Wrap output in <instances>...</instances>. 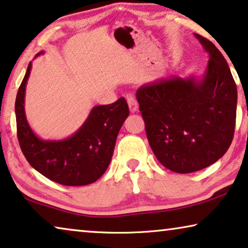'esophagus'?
Here are the masks:
<instances>
[{
    "label": "esophagus",
    "mask_w": 248,
    "mask_h": 248,
    "mask_svg": "<svg viewBox=\"0 0 248 248\" xmlns=\"http://www.w3.org/2000/svg\"><path fill=\"white\" fill-rule=\"evenodd\" d=\"M127 104H128V106H130V109L132 113H134L139 109V103L133 95H130L127 97Z\"/></svg>",
    "instance_id": "1"
}]
</instances>
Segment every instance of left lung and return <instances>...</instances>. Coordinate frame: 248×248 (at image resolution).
<instances>
[{"label": "left lung", "mask_w": 248, "mask_h": 248, "mask_svg": "<svg viewBox=\"0 0 248 248\" xmlns=\"http://www.w3.org/2000/svg\"><path fill=\"white\" fill-rule=\"evenodd\" d=\"M209 56L200 76H170L136 92L151 149L162 166L191 173L219 160L232 141L237 88L213 42L193 33Z\"/></svg>", "instance_id": "1"}]
</instances>
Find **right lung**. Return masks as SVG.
I'll return each instance as SVG.
<instances>
[{"mask_svg": "<svg viewBox=\"0 0 248 248\" xmlns=\"http://www.w3.org/2000/svg\"><path fill=\"white\" fill-rule=\"evenodd\" d=\"M40 51L37 56L44 55ZM32 62L17 91L16 117L21 150L39 173L63 186H86L102 177L112 160L116 139L130 110L125 98L94 106L78 130L62 140H42L28 123L24 98Z\"/></svg>", "mask_w": 248, "mask_h": 248, "instance_id": "obj_1", "label": "right lung"}]
</instances>
